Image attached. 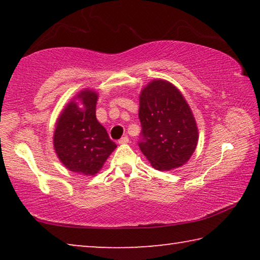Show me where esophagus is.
Wrapping results in <instances>:
<instances>
[{"label":"esophagus","mask_w":260,"mask_h":260,"mask_svg":"<svg viewBox=\"0 0 260 260\" xmlns=\"http://www.w3.org/2000/svg\"><path fill=\"white\" fill-rule=\"evenodd\" d=\"M129 142V139H128V136H122V138L118 141V143L119 144H127Z\"/></svg>","instance_id":"1"}]
</instances>
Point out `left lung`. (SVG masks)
Segmentation results:
<instances>
[{"instance_id": "8db88e82", "label": "left lung", "mask_w": 260, "mask_h": 260, "mask_svg": "<svg viewBox=\"0 0 260 260\" xmlns=\"http://www.w3.org/2000/svg\"><path fill=\"white\" fill-rule=\"evenodd\" d=\"M139 147L153 169L184 165L195 151L199 129L183 95L172 83L155 79L141 90Z\"/></svg>"}]
</instances>
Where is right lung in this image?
Wrapping results in <instances>:
<instances>
[{
  "mask_svg": "<svg viewBox=\"0 0 260 260\" xmlns=\"http://www.w3.org/2000/svg\"><path fill=\"white\" fill-rule=\"evenodd\" d=\"M98 98L94 90L80 91L56 121L54 149L61 164L74 173L95 175L117 148L96 119Z\"/></svg>",
  "mask_w": 260,
  "mask_h": 260,
  "instance_id": "obj_1",
  "label": "right lung"
}]
</instances>
